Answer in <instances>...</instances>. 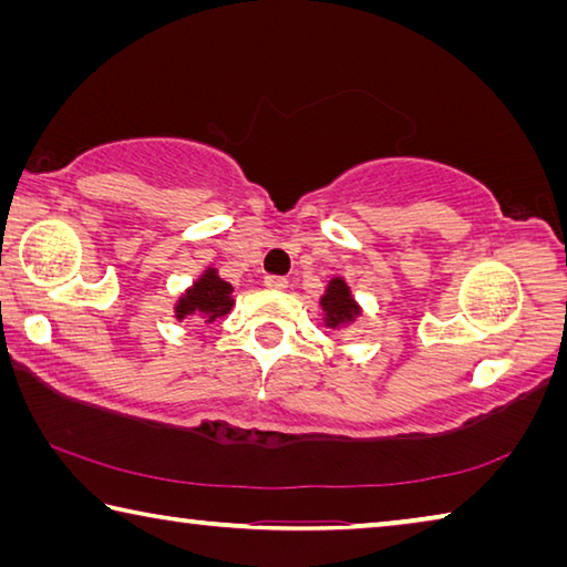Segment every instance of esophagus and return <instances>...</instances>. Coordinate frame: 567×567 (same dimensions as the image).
Returning <instances> with one entry per match:
<instances>
[{
    "label": "esophagus",
    "instance_id": "obj_1",
    "mask_svg": "<svg viewBox=\"0 0 567 567\" xmlns=\"http://www.w3.org/2000/svg\"><path fill=\"white\" fill-rule=\"evenodd\" d=\"M265 287H270V290H285L287 277H282V275H267L265 277Z\"/></svg>",
    "mask_w": 567,
    "mask_h": 567
}]
</instances>
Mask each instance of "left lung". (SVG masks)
Instances as JSON below:
<instances>
[{
	"label": "left lung",
	"instance_id": "8db88e82",
	"mask_svg": "<svg viewBox=\"0 0 567 567\" xmlns=\"http://www.w3.org/2000/svg\"><path fill=\"white\" fill-rule=\"evenodd\" d=\"M319 305H322L324 310L327 327L332 329L354 322V317H359V305L354 302V297L349 292V287L342 277H334V280L327 285V292L322 295Z\"/></svg>",
	"mask_w": 567,
	"mask_h": 567
}]
</instances>
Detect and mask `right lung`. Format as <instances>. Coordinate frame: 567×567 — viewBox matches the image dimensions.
<instances>
[{"instance_id": "obj_1", "label": "right lung", "mask_w": 567, "mask_h": 567, "mask_svg": "<svg viewBox=\"0 0 567 567\" xmlns=\"http://www.w3.org/2000/svg\"><path fill=\"white\" fill-rule=\"evenodd\" d=\"M233 285L225 282L215 272V267H208L198 280L193 282L190 290H185V295L176 305V317H203L205 322H213L223 315H228L233 310Z\"/></svg>"}]
</instances>
